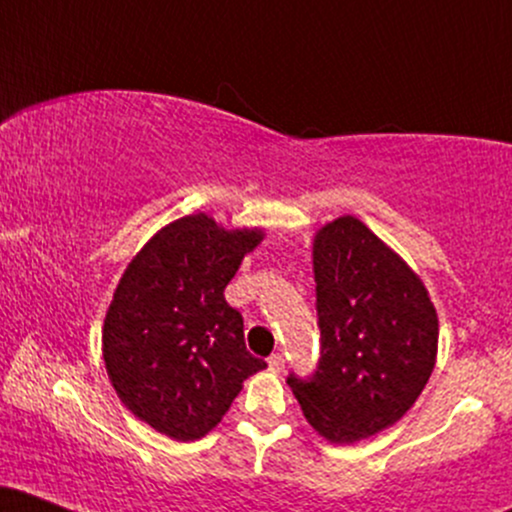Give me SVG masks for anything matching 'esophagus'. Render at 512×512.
Wrapping results in <instances>:
<instances>
[{
    "label": "esophagus",
    "instance_id": "1",
    "mask_svg": "<svg viewBox=\"0 0 512 512\" xmlns=\"http://www.w3.org/2000/svg\"><path fill=\"white\" fill-rule=\"evenodd\" d=\"M267 363H269V368L274 370V373H281V370H284V356H281V354H272L267 358Z\"/></svg>",
    "mask_w": 512,
    "mask_h": 512
}]
</instances>
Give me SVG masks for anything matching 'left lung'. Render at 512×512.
Returning <instances> with one entry per match:
<instances>
[{
	"mask_svg": "<svg viewBox=\"0 0 512 512\" xmlns=\"http://www.w3.org/2000/svg\"><path fill=\"white\" fill-rule=\"evenodd\" d=\"M320 361L310 380L289 375L303 416L334 445L397 424L436 368L438 315L421 276L356 216L313 240Z\"/></svg>",
	"mask_w": 512,
	"mask_h": 512,
	"instance_id": "obj_1",
	"label": "left lung"
}]
</instances>
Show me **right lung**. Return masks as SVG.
Here are the masks:
<instances>
[{"mask_svg": "<svg viewBox=\"0 0 512 512\" xmlns=\"http://www.w3.org/2000/svg\"><path fill=\"white\" fill-rule=\"evenodd\" d=\"M262 238L199 211L163 226L127 264L105 313L103 361L120 402L163 436L204 438L243 380L267 368L223 296Z\"/></svg>", "mask_w": 512, "mask_h": 512, "instance_id": "right-lung-1", "label": "right lung"}]
</instances>
